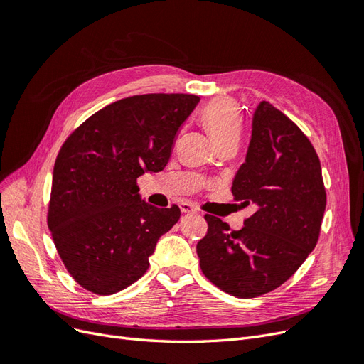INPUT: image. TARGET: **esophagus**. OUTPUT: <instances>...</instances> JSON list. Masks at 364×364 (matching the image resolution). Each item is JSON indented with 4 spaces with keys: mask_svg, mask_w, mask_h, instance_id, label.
<instances>
[{
    "mask_svg": "<svg viewBox=\"0 0 364 364\" xmlns=\"http://www.w3.org/2000/svg\"><path fill=\"white\" fill-rule=\"evenodd\" d=\"M181 211L185 214H196L197 213V208L193 203L188 202H182L181 203Z\"/></svg>",
    "mask_w": 364,
    "mask_h": 364,
    "instance_id": "obj_1",
    "label": "esophagus"
}]
</instances>
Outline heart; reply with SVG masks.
I'll list each match as a JSON object with an SVG mask.
<instances>
[{
  "mask_svg": "<svg viewBox=\"0 0 364 364\" xmlns=\"http://www.w3.org/2000/svg\"><path fill=\"white\" fill-rule=\"evenodd\" d=\"M202 121L218 146L241 138L243 119L238 106L229 98H215L209 102L202 112Z\"/></svg>",
  "mask_w": 364,
  "mask_h": 364,
  "instance_id": "b5f03b06",
  "label": "heart"
}]
</instances>
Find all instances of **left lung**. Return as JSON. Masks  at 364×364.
Listing matches in <instances>:
<instances>
[{
	"label": "left lung",
	"mask_w": 364,
	"mask_h": 364,
	"mask_svg": "<svg viewBox=\"0 0 364 364\" xmlns=\"http://www.w3.org/2000/svg\"><path fill=\"white\" fill-rule=\"evenodd\" d=\"M232 194L255 206L241 230L205 215L208 234L197 243L205 277L237 297L279 287L316 247L326 206L321 161L293 121L269 102L253 112L252 134Z\"/></svg>",
	"instance_id": "8db88e82"
}]
</instances>
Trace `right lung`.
Returning <instances> with one entry per match:
<instances>
[{
    "mask_svg": "<svg viewBox=\"0 0 364 364\" xmlns=\"http://www.w3.org/2000/svg\"><path fill=\"white\" fill-rule=\"evenodd\" d=\"M200 98L134 95L103 107L63 142L53 171L48 228L71 277L114 294L149 269L181 209L141 199L136 179L167 165L176 134Z\"/></svg>",
    "mask_w": 364,
    "mask_h": 364,
    "instance_id": "right-lung-1",
    "label": "right lung"
}]
</instances>
